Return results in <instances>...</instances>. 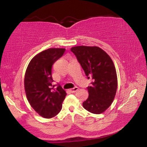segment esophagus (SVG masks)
Returning a JSON list of instances; mask_svg holds the SVG:
<instances>
[{
    "instance_id": "obj_1",
    "label": "esophagus",
    "mask_w": 147,
    "mask_h": 147,
    "mask_svg": "<svg viewBox=\"0 0 147 147\" xmlns=\"http://www.w3.org/2000/svg\"><path fill=\"white\" fill-rule=\"evenodd\" d=\"M78 87H74V88H72V89H69V91H70L71 93H75L76 91H78Z\"/></svg>"
}]
</instances>
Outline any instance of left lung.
<instances>
[{
	"label": "left lung",
	"mask_w": 147,
	"mask_h": 147,
	"mask_svg": "<svg viewBox=\"0 0 147 147\" xmlns=\"http://www.w3.org/2000/svg\"><path fill=\"white\" fill-rule=\"evenodd\" d=\"M80 63L91 86L89 96L83 107L89 112L100 114L105 111L115 98L117 88V76L112 59L98 47L76 46L71 49Z\"/></svg>",
	"instance_id": "left-lung-1"
}]
</instances>
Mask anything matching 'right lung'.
Segmentation results:
<instances>
[{
  "mask_svg": "<svg viewBox=\"0 0 147 147\" xmlns=\"http://www.w3.org/2000/svg\"><path fill=\"white\" fill-rule=\"evenodd\" d=\"M65 49L51 48L41 52L30 61L24 76V85L27 99L39 115L50 119L62 108L67 93L61 86L53 85L52 67L63 56Z\"/></svg>",
  "mask_w": 147,
  "mask_h": 147,
  "instance_id": "right-lung-1",
  "label": "right lung"
}]
</instances>
